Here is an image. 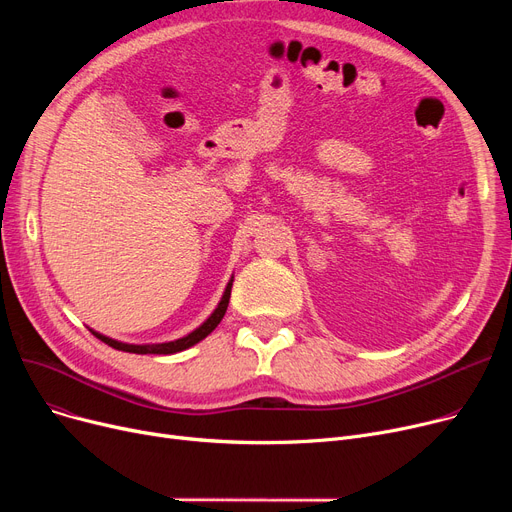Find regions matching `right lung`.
<instances>
[{
	"mask_svg": "<svg viewBox=\"0 0 512 512\" xmlns=\"http://www.w3.org/2000/svg\"><path fill=\"white\" fill-rule=\"evenodd\" d=\"M232 282H234V276L228 280L226 288H224V294L222 299L218 303V307L213 309V313L203 321V324L199 328H195L193 332H188L186 336L182 338H176V340H170V342H157V344H130V342H120V340H114L110 336H103L99 332H95L93 328H89L93 332L95 338H99L101 342H105L107 346L116 348V351H124V353H134V355H174V353H180V351H186V348L195 346L197 342H201L203 338H207L215 328H218V324L222 321L226 309H228V303H230V290H232Z\"/></svg>",
	"mask_w": 512,
	"mask_h": 512,
	"instance_id": "obj_1",
	"label": "right lung"
}]
</instances>
